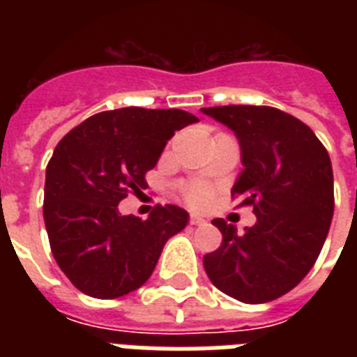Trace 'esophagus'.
Instances as JSON below:
<instances>
[{"label":"esophagus","instance_id":"obj_1","mask_svg":"<svg viewBox=\"0 0 357 357\" xmlns=\"http://www.w3.org/2000/svg\"><path fill=\"white\" fill-rule=\"evenodd\" d=\"M189 222L195 224V226H198V224L206 222V218L200 217V215H196V213H192V215H190V218H189Z\"/></svg>","mask_w":357,"mask_h":357}]
</instances>
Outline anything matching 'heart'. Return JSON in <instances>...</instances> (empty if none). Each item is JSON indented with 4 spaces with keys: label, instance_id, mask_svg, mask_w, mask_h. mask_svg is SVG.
Here are the masks:
<instances>
[{
    "label": "heart",
    "instance_id": "obj_1",
    "mask_svg": "<svg viewBox=\"0 0 357 357\" xmlns=\"http://www.w3.org/2000/svg\"><path fill=\"white\" fill-rule=\"evenodd\" d=\"M185 198H187L190 204H195V206H202V204L207 202V198H209V189H207L206 185L192 183L185 189Z\"/></svg>",
    "mask_w": 357,
    "mask_h": 357
}]
</instances>
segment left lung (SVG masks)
Segmentation results:
<instances>
[{
	"label": "left lung",
	"mask_w": 357,
	"mask_h": 357,
	"mask_svg": "<svg viewBox=\"0 0 357 357\" xmlns=\"http://www.w3.org/2000/svg\"><path fill=\"white\" fill-rule=\"evenodd\" d=\"M202 113L237 135L244 170L231 196L257 222L238 234L215 218L222 243L204 255L211 283L244 304H265L296 287L315 265L333 217V172L310 126L276 107L222 105Z\"/></svg>",
	"instance_id": "obj_1"
}]
</instances>
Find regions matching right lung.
<instances>
[{
	"instance_id": "right-lung-1",
	"label": "right lung",
	"mask_w": 357,
	"mask_h": 357,
	"mask_svg": "<svg viewBox=\"0 0 357 357\" xmlns=\"http://www.w3.org/2000/svg\"><path fill=\"white\" fill-rule=\"evenodd\" d=\"M195 114L123 107L98 113L59 142L46 168L44 222L52 254L70 282L94 298H119L148 282L162 246L189 222L178 206L142 220L119 204L146 187L167 140Z\"/></svg>"
}]
</instances>
